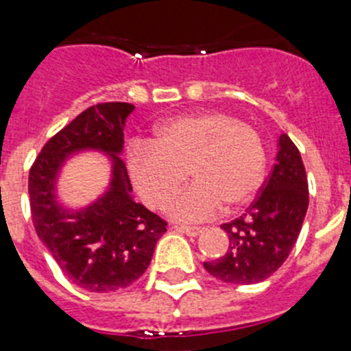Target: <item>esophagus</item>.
<instances>
[{"instance_id": "1", "label": "esophagus", "mask_w": 351, "mask_h": 351, "mask_svg": "<svg viewBox=\"0 0 351 351\" xmlns=\"http://www.w3.org/2000/svg\"><path fill=\"white\" fill-rule=\"evenodd\" d=\"M178 229L183 232V234L190 236V238H195V236H198L202 231H204V228H195V226H180Z\"/></svg>"}]
</instances>
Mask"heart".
Here are the masks:
<instances>
[{"instance_id":"heart-1","label":"heart","mask_w":351,"mask_h":351,"mask_svg":"<svg viewBox=\"0 0 351 351\" xmlns=\"http://www.w3.org/2000/svg\"><path fill=\"white\" fill-rule=\"evenodd\" d=\"M267 156L260 136L247 123L222 112H198L166 120L153 141H136L129 149V173L151 207L166 205L176 221L200 222L222 210L247 204L260 190Z\"/></svg>"}]
</instances>
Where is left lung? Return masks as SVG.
<instances>
[{
    "mask_svg": "<svg viewBox=\"0 0 351 351\" xmlns=\"http://www.w3.org/2000/svg\"><path fill=\"white\" fill-rule=\"evenodd\" d=\"M271 175L261 193L236 221L222 224L229 236L224 256L205 261L212 277L226 284H258L284 265L299 238L307 205L306 168L295 144L280 134Z\"/></svg>",
    "mask_w": 351,
    "mask_h": 351,
    "instance_id": "8db88e82",
    "label": "left lung"
}]
</instances>
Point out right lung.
Wrapping results in <instances>:
<instances>
[{"instance_id":"obj_1","label":"right lung","mask_w":351,"mask_h":351,"mask_svg":"<svg viewBox=\"0 0 351 351\" xmlns=\"http://www.w3.org/2000/svg\"><path fill=\"white\" fill-rule=\"evenodd\" d=\"M134 105L110 101L84 110L59 130L28 176L32 221L38 239L73 284L90 292L125 289L147 270L166 232L159 215L137 204L123 165V127ZM95 150L110 161L108 190L91 204L66 208L57 195L62 168L74 154Z\"/></svg>"}]
</instances>
